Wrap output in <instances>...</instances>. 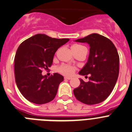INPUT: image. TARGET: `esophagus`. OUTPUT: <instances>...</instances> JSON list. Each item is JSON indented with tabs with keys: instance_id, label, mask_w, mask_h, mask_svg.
Here are the masks:
<instances>
[{
	"instance_id": "esophagus-1",
	"label": "esophagus",
	"mask_w": 132,
	"mask_h": 132,
	"mask_svg": "<svg viewBox=\"0 0 132 132\" xmlns=\"http://www.w3.org/2000/svg\"><path fill=\"white\" fill-rule=\"evenodd\" d=\"M64 79H67V80H70V79H71L72 78L71 77H64Z\"/></svg>"
}]
</instances>
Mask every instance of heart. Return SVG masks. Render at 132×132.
<instances>
[{"label": "heart", "instance_id": "b5f03b06", "mask_svg": "<svg viewBox=\"0 0 132 132\" xmlns=\"http://www.w3.org/2000/svg\"><path fill=\"white\" fill-rule=\"evenodd\" d=\"M85 48L83 45H79V44H75L72 46V50L74 51H78L81 49ZM76 70V68L71 65H66V64H62V65H59V67L57 68V71L61 74L66 75V76H71L73 73H75Z\"/></svg>", "mask_w": 132, "mask_h": 132}]
</instances>
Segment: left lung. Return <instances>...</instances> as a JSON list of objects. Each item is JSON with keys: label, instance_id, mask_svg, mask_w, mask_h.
Listing matches in <instances>:
<instances>
[{"label": "left lung", "instance_id": "8db88e82", "mask_svg": "<svg viewBox=\"0 0 132 132\" xmlns=\"http://www.w3.org/2000/svg\"><path fill=\"white\" fill-rule=\"evenodd\" d=\"M76 42L90 45L88 61L79 72L81 75L90 77L88 82L80 79V85L73 90V93L82 103L98 104L105 101L115 87L119 75L118 53L111 41L98 34H92Z\"/></svg>", "mask_w": 132, "mask_h": 132}]
</instances>
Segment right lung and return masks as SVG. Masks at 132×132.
Segmentation results:
<instances>
[{"mask_svg": "<svg viewBox=\"0 0 132 132\" xmlns=\"http://www.w3.org/2000/svg\"><path fill=\"white\" fill-rule=\"evenodd\" d=\"M69 40L39 34L19 45L14 58L15 80L21 94L28 101L43 104L55 97L63 77L55 73L47 78L42 73L52 66L56 51Z\"/></svg>", "mask_w": 132, "mask_h": 132, "instance_id": "right-lung-1", "label": "right lung"}]
</instances>
